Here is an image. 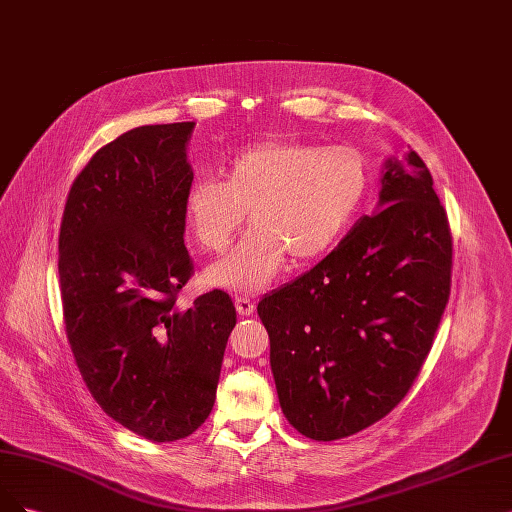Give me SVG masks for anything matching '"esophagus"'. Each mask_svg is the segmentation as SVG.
Listing matches in <instances>:
<instances>
[{
  "label": "esophagus",
  "mask_w": 512,
  "mask_h": 512,
  "mask_svg": "<svg viewBox=\"0 0 512 512\" xmlns=\"http://www.w3.org/2000/svg\"><path fill=\"white\" fill-rule=\"evenodd\" d=\"M235 307H237L239 315H252L254 309H256L254 301H252V298H248V296H239L237 301H235Z\"/></svg>",
  "instance_id": "esophagus-1"
}]
</instances>
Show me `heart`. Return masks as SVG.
I'll use <instances>...</instances> for the list:
<instances>
[{
  "mask_svg": "<svg viewBox=\"0 0 512 512\" xmlns=\"http://www.w3.org/2000/svg\"><path fill=\"white\" fill-rule=\"evenodd\" d=\"M366 188L358 150L271 139L241 150L224 167V178L192 180L182 214L205 250L222 252L250 209L254 228L207 267L205 279L235 292H258L284 269L286 258L307 262L324 254L356 216Z\"/></svg>",
  "mask_w": 512,
  "mask_h": 512,
  "instance_id": "heart-1",
  "label": "heart"
}]
</instances>
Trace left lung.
<instances>
[{
	"mask_svg": "<svg viewBox=\"0 0 512 512\" xmlns=\"http://www.w3.org/2000/svg\"><path fill=\"white\" fill-rule=\"evenodd\" d=\"M432 184L417 152L387 158L377 214L258 303L279 407L303 436L373 426L428 358L451 288V233Z\"/></svg>",
	"mask_w": 512,
	"mask_h": 512,
	"instance_id": "obj_1",
	"label": "left lung"
}]
</instances>
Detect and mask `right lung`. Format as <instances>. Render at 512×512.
I'll list each match as a JSON object with an SVG mask.
<instances>
[{
    "instance_id": "obj_1",
    "label": "right lung",
    "mask_w": 512,
    "mask_h": 512,
    "mask_svg": "<svg viewBox=\"0 0 512 512\" xmlns=\"http://www.w3.org/2000/svg\"><path fill=\"white\" fill-rule=\"evenodd\" d=\"M192 129L146 125L103 146L69 190L59 235L80 375L105 413L152 443L186 438L209 417L237 324L222 290L175 305L192 273L182 214Z\"/></svg>"
}]
</instances>
